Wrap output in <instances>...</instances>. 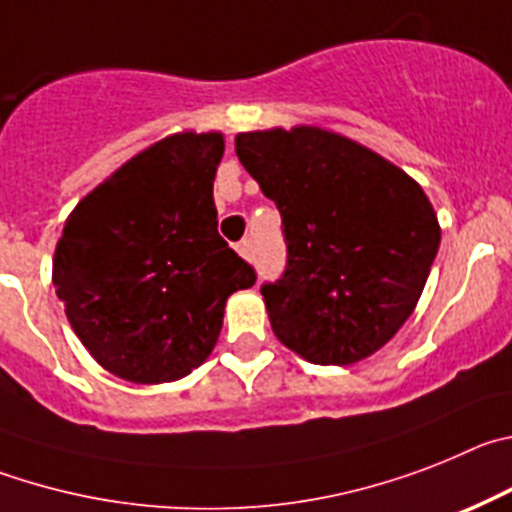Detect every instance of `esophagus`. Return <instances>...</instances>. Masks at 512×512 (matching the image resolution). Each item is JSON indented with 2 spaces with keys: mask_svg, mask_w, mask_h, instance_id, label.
Masks as SVG:
<instances>
[{
  "mask_svg": "<svg viewBox=\"0 0 512 512\" xmlns=\"http://www.w3.org/2000/svg\"><path fill=\"white\" fill-rule=\"evenodd\" d=\"M237 252L245 257V260H250V257H252V242H250V239H242V242H237Z\"/></svg>",
  "mask_w": 512,
  "mask_h": 512,
  "instance_id": "1",
  "label": "esophagus"
}]
</instances>
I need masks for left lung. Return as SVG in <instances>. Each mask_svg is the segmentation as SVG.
Returning a JSON list of instances; mask_svg holds the SVG:
<instances>
[{
	"label": "left lung",
	"mask_w": 512,
	"mask_h": 512,
	"mask_svg": "<svg viewBox=\"0 0 512 512\" xmlns=\"http://www.w3.org/2000/svg\"><path fill=\"white\" fill-rule=\"evenodd\" d=\"M234 145L283 219L285 270L260 288L275 336L313 365L370 357L408 321L439 252L423 188L316 127L242 132Z\"/></svg>",
	"instance_id": "1"
}]
</instances>
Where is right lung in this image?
I'll use <instances>...</instances> for the list:
<instances>
[{
	"instance_id": "add662e5",
	"label": "right lung",
	"mask_w": 512,
	"mask_h": 512,
	"mask_svg": "<svg viewBox=\"0 0 512 512\" xmlns=\"http://www.w3.org/2000/svg\"><path fill=\"white\" fill-rule=\"evenodd\" d=\"M222 135L181 132L124 163L68 216L53 285L91 357L130 382L186 377L255 267L216 232Z\"/></svg>"
}]
</instances>
